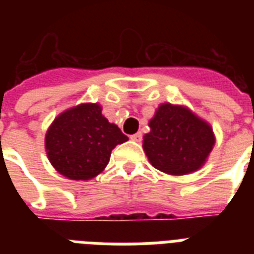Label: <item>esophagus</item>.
<instances>
[{"mask_svg":"<svg viewBox=\"0 0 254 254\" xmlns=\"http://www.w3.org/2000/svg\"><path fill=\"white\" fill-rule=\"evenodd\" d=\"M130 139L131 141H135V142H139V141L142 139V133H141V131H137L135 134L130 135Z\"/></svg>","mask_w":254,"mask_h":254,"instance_id":"obj_1","label":"esophagus"}]
</instances>
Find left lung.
I'll return each mask as SVG.
<instances>
[{
	"label": "left lung",
	"instance_id": "8db88e82",
	"mask_svg": "<svg viewBox=\"0 0 254 254\" xmlns=\"http://www.w3.org/2000/svg\"><path fill=\"white\" fill-rule=\"evenodd\" d=\"M149 127L143 150L155 169L171 175L200 169L215 143L208 124L183 107L162 104Z\"/></svg>",
	"mask_w": 254,
	"mask_h": 254
}]
</instances>
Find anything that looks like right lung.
Returning a JSON list of instances; mask_svg holds the SVG:
<instances>
[{"instance_id":"add662e5","label":"right lung","mask_w":254,"mask_h":254,"mask_svg":"<svg viewBox=\"0 0 254 254\" xmlns=\"http://www.w3.org/2000/svg\"><path fill=\"white\" fill-rule=\"evenodd\" d=\"M127 137L103 115L97 104H81L58 116L46 134V150L57 171L88 181L105 169L112 150Z\"/></svg>"}]
</instances>
